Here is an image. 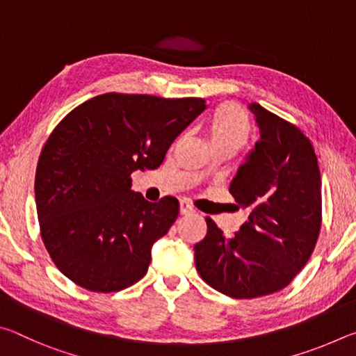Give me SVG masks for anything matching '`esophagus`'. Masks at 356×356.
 Masks as SVG:
<instances>
[{
    "label": "esophagus",
    "mask_w": 356,
    "mask_h": 356,
    "mask_svg": "<svg viewBox=\"0 0 356 356\" xmlns=\"http://www.w3.org/2000/svg\"><path fill=\"white\" fill-rule=\"evenodd\" d=\"M193 212V206L191 204L186 201V200H182L180 201V213L182 215H186V213H191Z\"/></svg>",
    "instance_id": "1"
}]
</instances>
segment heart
<instances>
[{
    "mask_svg": "<svg viewBox=\"0 0 356 356\" xmlns=\"http://www.w3.org/2000/svg\"><path fill=\"white\" fill-rule=\"evenodd\" d=\"M212 147L242 149L251 135V119L236 104H222L212 113L207 124Z\"/></svg>",
    "mask_w": 356,
    "mask_h": 356,
    "instance_id": "obj_1",
    "label": "heart"
}]
</instances>
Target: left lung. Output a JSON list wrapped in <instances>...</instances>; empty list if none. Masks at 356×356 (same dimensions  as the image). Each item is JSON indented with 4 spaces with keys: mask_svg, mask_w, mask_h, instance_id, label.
<instances>
[{
    "mask_svg": "<svg viewBox=\"0 0 356 356\" xmlns=\"http://www.w3.org/2000/svg\"><path fill=\"white\" fill-rule=\"evenodd\" d=\"M259 127L229 193L248 220L226 237L213 220L195 245L201 278L232 298H256L284 289L308 262L322 221V180L314 147L301 130L259 104Z\"/></svg>",
    "mask_w": 356,
    "mask_h": 356,
    "instance_id": "left-lung-1",
    "label": "left lung"
}]
</instances>
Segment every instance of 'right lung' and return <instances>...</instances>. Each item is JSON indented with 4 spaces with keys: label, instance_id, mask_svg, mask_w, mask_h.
<instances>
[{
    "label": "right lung",
    "instance_id": "1",
    "mask_svg": "<svg viewBox=\"0 0 356 356\" xmlns=\"http://www.w3.org/2000/svg\"><path fill=\"white\" fill-rule=\"evenodd\" d=\"M206 110L202 99L104 94L70 111L42 149L35 207L42 240L70 281L118 292L146 275L154 243L179 215L176 197L149 202L130 174L156 170Z\"/></svg>",
    "mask_w": 356,
    "mask_h": 356
}]
</instances>
